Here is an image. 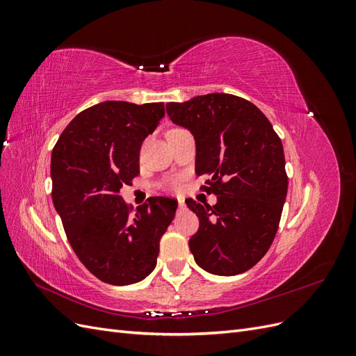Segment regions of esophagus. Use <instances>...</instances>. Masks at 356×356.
Masks as SVG:
<instances>
[{
	"instance_id": "34e87169",
	"label": "esophagus",
	"mask_w": 356,
	"mask_h": 356,
	"mask_svg": "<svg viewBox=\"0 0 356 356\" xmlns=\"http://www.w3.org/2000/svg\"><path fill=\"white\" fill-rule=\"evenodd\" d=\"M178 208L182 211V209H186V202L182 200V199H178Z\"/></svg>"
}]
</instances>
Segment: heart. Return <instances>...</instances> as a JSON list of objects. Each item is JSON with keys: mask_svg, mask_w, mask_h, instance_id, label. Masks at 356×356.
Segmentation results:
<instances>
[{"mask_svg": "<svg viewBox=\"0 0 356 356\" xmlns=\"http://www.w3.org/2000/svg\"><path fill=\"white\" fill-rule=\"evenodd\" d=\"M179 187H181V182H179V179H172V182H170V188L178 190Z\"/></svg>", "mask_w": 356, "mask_h": 356, "instance_id": "obj_1", "label": "heart"}]
</instances>
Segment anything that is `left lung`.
I'll return each mask as SVG.
<instances>
[{
  "label": "left lung",
  "mask_w": 356,
  "mask_h": 356,
  "mask_svg": "<svg viewBox=\"0 0 356 356\" xmlns=\"http://www.w3.org/2000/svg\"><path fill=\"white\" fill-rule=\"evenodd\" d=\"M170 120L196 139V174L217 196L213 207L188 200L199 230L188 246L212 275L250 270L270 248L288 190L281 138L257 106L239 96L209 93L169 102Z\"/></svg>",
  "instance_id": "obj_1"
}]
</instances>
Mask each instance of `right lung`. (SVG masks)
<instances>
[{
	"mask_svg": "<svg viewBox=\"0 0 356 356\" xmlns=\"http://www.w3.org/2000/svg\"><path fill=\"white\" fill-rule=\"evenodd\" d=\"M163 115V102L105 101L75 115L53 148V204L75 255L105 284L152 273L175 217V199L149 197L134 212L118 195L139 175V149Z\"/></svg>",
	"mask_w": 356,
	"mask_h": 356,
	"instance_id": "obj_1",
	"label": "right lung"
}]
</instances>
